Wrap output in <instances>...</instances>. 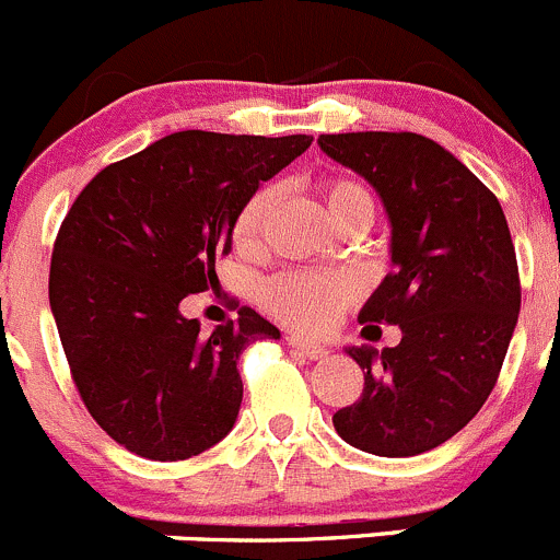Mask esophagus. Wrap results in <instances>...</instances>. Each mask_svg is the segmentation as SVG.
I'll return each mask as SVG.
<instances>
[{
  "instance_id": "esophagus-1",
  "label": "esophagus",
  "mask_w": 560,
  "mask_h": 560,
  "mask_svg": "<svg viewBox=\"0 0 560 560\" xmlns=\"http://www.w3.org/2000/svg\"><path fill=\"white\" fill-rule=\"evenodd\" d=\"M287 343H290L292 352L303 354V358H308V360H322L330 354V349L327 347H322V343H314V341H306V338H301V336H290L287 338Z\"/></svg>"
}]
</instances>
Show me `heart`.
Masks as SVG:
<instances>
[{"label":"heart","mask_w":560,"mask_h":560,"mask_svg":"<svg viewBox=\"0 0 560 560\" xmlns=\"http://www.w3.org/2000/svg\"><path fill=\"white\" fill-rule=\"evenodd\" d=\"M322 200H325L327 217L336 228L352 222V219H365L369 224L374 222V197L354 180H327L322 184ZM276 202H279V186L273 184L259 186L246 197L233 222V241L241 252H254L262 244L265 224L273 217ZM354 295H358V284L349 276L316 273V270L273 276L259 290V301L270 314L303 332H322L336 325V319L354 301Z\"/></svg>","instance_id":"heart-1"}]
</instances>
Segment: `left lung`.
Returning <instances> with one entry per match:
<instances>
[{
  "instance_id": "obj_1",
  "label": "left lung",
  "mask_w": 560,
  "mask_h": 560,
  "mask_svg": "<svg viewBox=\"0 0 560 560\" xmlns=\"http://www.w3.org/2000/svg\"><path fill=\"white\" fill-rule=\"evenodd\" d=\"M316 143L363 175L385 206L393 273L358 319L400 327L398 347H347L365 387L332 425L363 453H428L482 409L510 349L521 279L506 217L493 191L431 138L343 132Z\"/></svg>"
}]
</instances>
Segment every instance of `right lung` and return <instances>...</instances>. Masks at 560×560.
<instances>
[{
	"label": "right lung",
	"instance_id": "1",
	"mask_svg": "<svg viewBox=\"0 0 560 560\" xmlns=\"http://www.w3.org/2000/svg\"><path fill=\"white\" fill-rule=\"evenodd\" d=\"M312 135L186 129L107 165L65 217L48 298L72 380L113 442L149 460H186L238 420L241 352L281 338L254 308L200 332L180 301L217 287V257L259 184Z\"/></svg>",
	"mask_w": 560,
	"mask_h": 560
}]
</instances>
